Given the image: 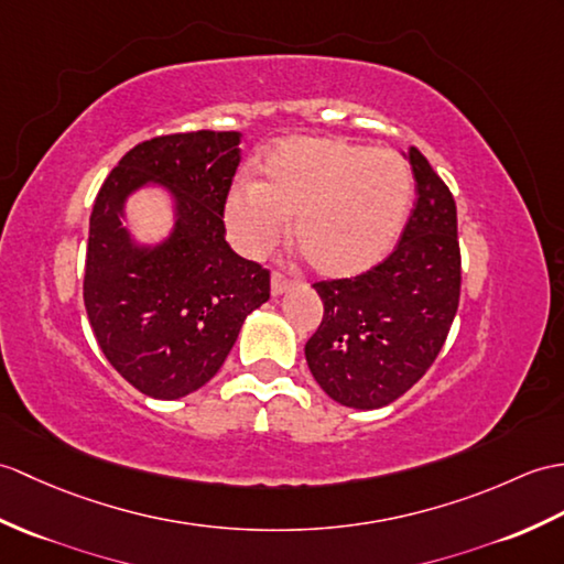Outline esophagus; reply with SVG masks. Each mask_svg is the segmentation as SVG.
<instances>
[{
	"mask_svg": "<svg viewBox=\"0 0 564 564\" xmlns=\"http://www.w3.org/2000/svg\"><path fill=\"white\" fill-rule=\"evenodd\" d=\"M293 288V283L288 281L285 276H281V273H273L271 276V295H283V293H288Z\"/></svg>",
	"mask_w": 564,
	"mask_h": 564,
	"instance_id": "34e87169",
	"label": "esophagus"
}]
</instances>
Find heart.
I'll return each instance as SVG.
<instances>
[{
    "instance_id": "b5f03b06",
    "label": "heart",
    "mask_w": 564,
    "mask_h": 564,
    "mask_svg": "<svg viewBox=\"0 0 564 564\" xmlns=\"http://www.w3.org/2000/svg\"><path fill=\"white\" fill-rule=\"evenodd\" d=\"M411 194V170L391 149L297 137L267 153L259 182L230 192L226 226L242 254L264 257L295 218V247L310 269L324 279H350L389 254Z\"/></svg>"
}]
</instances>
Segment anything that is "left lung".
<instances>
[{
  "label": "left lung",
  "mask_w": 564,
  "mask_h": 564,
  "mask_svg": "<svg viewBox=\"0 0 564 564\" xmlns=\"http://www.w3.org/2000/svg\"><path fill=\"white\" fill-rule=\"evenodd\" d=\"M417 202L397 250L356 279L314 283L324 303L305 344L312 377L336 403L372 411L397 401L435 362L462 291L456 204L417 149Z\"/></svg>",
  "instance_id": "left-lung-1"
}]
</instances>
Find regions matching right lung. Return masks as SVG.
<instances>
[{"instance_id": "1", "label": "right lung", "mask_w": 564, "mask_h": 564, "mask_svg": "<svg viewBox=\"0 0 564 564\" xmlns=\"http://www.w3.org/2000/svg\"><path fill=\"white\" fill-rule=\"evenodd\" d=\"M240 165L238 132L143 141L102 182L90 214L84 303L98 346L129 384L173 401L212 379L242 322L269 300V271L230 250L223 206ZM161 188L174 208L165 239L141 243L126 202Z\"/></svg>"}]
</instances>
